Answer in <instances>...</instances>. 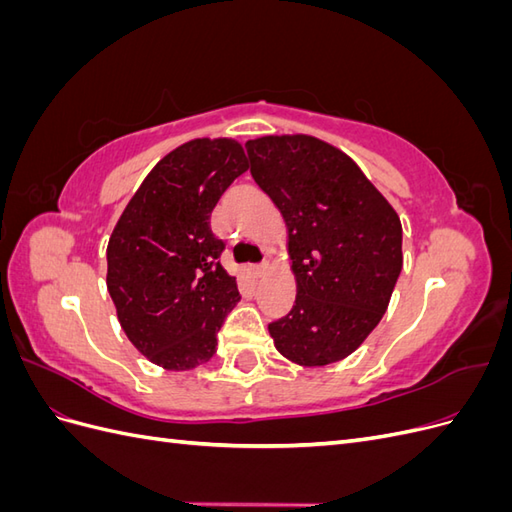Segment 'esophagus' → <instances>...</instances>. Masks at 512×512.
Masks as SVG:
<instances>
[{"label":"esophagus","mask_w":512,"mask_h":512,"mask_svg":"<svg viewBox=\"0 0 512 512\" xmlns=\"http://www.w3.org/2000/svg\"><path fill=\"white\" fill-rule=\"evenodd\" d=\"M267 267H269V265H267V262H260V265H254V267H252V273H254L256 277H260L262 273H265V271H267Z\"/></svg>","instance_id":"34e87169"}]
</instances>
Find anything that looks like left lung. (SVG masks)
Returning <instances> with one entry per match:
<instances>
[{"instance_id": "1", "label": "left lung", "mask_w": 512, "mask_h": 512, "mask_svg": "<svg viewBox=\"0 0 512 512\" xmlns=\"http://www.w3.org/2000/svg\"><path fill=\"white\" fill-rule=\"evenodd\" d=\"M250 173L284 215L297 277L290 312L269 324L286 359L320 367L346 359L389 307L401 222L344 151L307 134L245 143Z\"/></svg>"}]
</instances>
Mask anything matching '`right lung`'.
Instances as JSON below:
<instances>
[{
    "label": "right lung",
    "instance_id": "obj_1",
    "mask_svg": "<svg viewBox=\"0 0 512 512\" xmlns=\"http://www.w3.org/2000/svg\"><path fill=\"white\" fill-rule=\"evenodd\" d=\"M245 170V151L232 138L183 143L151 168L108 239L106 288L121 329L164 369L209 361L241 299L209 220Z\"/></svg>",
    "mask_w": 512,
    "mask_h": 512
}]
</instances>
